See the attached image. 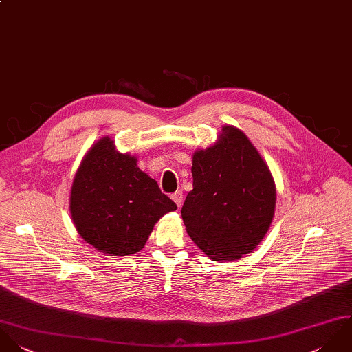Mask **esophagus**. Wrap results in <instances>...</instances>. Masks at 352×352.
I'll list each match as a JSON object with an SVG mask.
<instances>
[{
    "instance_id": "obj_1",
    "label": "esophagus",
    "mask_w": 352,
    "mask_h": 352,
    "mask_svg": "<svg viewBox=\"0 0 352 352\" xmlns=\"http://www.w3.org/2000/svg\"><path fill=\"white\" fill-rule=\"evenodd\" d=\"M171 199H173L174 203L178 206V208H181V206H182V203H184V193H182V190H177V192L171 196Z\"/></svg>"
}]
</instances>
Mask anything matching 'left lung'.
<instances>
[{
    "instance_id": "8db88e82",
    "label": "left lung",
    "mask_w": 352,
    "mask_h": 352,
    "mask_svg": "<svg viewBox=\"0 0 352 352\" xmlns=\"http://www.w3.org/2000/svg\"><path fill=\"white\" fill-rule=\"evenodd\" d=\"M193 190L182 219L193 242L213 261H234L263 241L272 223L276 188L246 135L223 126L214 145L193 155Z\"/></svg>"
}]
</instances>
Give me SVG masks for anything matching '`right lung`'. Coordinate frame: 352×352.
<instances>
[{"label":"right lung","instance_id":"add662e5","mask_svg":"<svg viewBox=\"0 0 352 352\" xmlns=\"http://www.w3.org/2000/svg\"><path fill=\"white\" fill-rule=\"evenodd\" d=\"M175 210L157 182L138 167V157L120 153L109 136L91 146L73 179L74 227L87 243L104 254L140 252L155 223Z\"/></svg>","mask_w":352,"mask_h":352}]
</instances>
